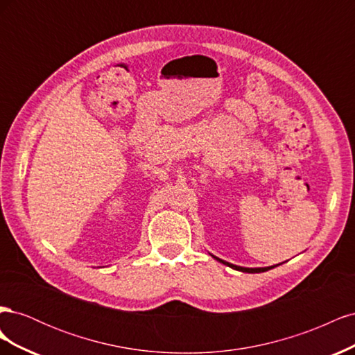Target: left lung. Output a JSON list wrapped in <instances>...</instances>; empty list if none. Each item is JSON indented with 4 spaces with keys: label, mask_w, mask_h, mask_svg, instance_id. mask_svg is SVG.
Segmentation results:
<instances>
[{
    "label": "left lung",
    "mask_w": 355,
    "mask_h": 355,
    "mask_svg": "<svg viewBox=\"0 0 355 355\" xmlns=\"http://www.w3.org/2000/svg\"><path fill=\"white\" fill-rule=\"evenodd\" d=\"M213 257H214V259H218L219 262H222V263H225V265H228V266L234 268V270L243 271V272H252V274H254V272H263V271H268V270H271V268H274V266H268V268H243V266H237V265H232V263L225 262V261L219 259V257H216V256H213Z\"/></svg>",
    "instance_id": "1"
}]
</instances>
